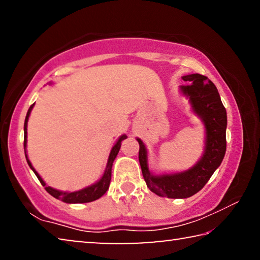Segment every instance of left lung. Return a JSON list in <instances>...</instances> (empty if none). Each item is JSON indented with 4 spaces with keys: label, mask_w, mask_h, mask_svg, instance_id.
<instances>
[{
    "label": "left lung",
    "mask_w": 260,
    "mask_h": 260,
    "mask_svg": "<svg viewBox=\"0 0 260 260\" xmlns=\"http://www.w3.org/2000/svg\"><path fill=\"white\" fill-rule=\"evenodd\" d=\"M182 80L189 85L179 90L189 100L192 112L205 128L204 151L200 160L189 170L177 173L153 174L149 170L148 151L143 141L139 142V161L147 187L152 192L167 199H187L199 192L221 164L226 153L227 113L214 83L202 74H188Z\"/></svg>",
    "instance_id": "8db88e82"
}]
</instances>
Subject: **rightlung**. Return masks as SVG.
I'll use <instances>...</instances> for the list:
<instances>
[{"instance_id": "add662e5", "label": "right lung", "mask_w": 260, "mask_h": 260, "mask_svg": "<svg viewBox=\"0 0 260 260\" xmlns=\"http://www.w3.org/2000/svg\"><path fill=\"white\" fill-rule=\"evenodd\" d=\"M34 107V104H32L28 109L27 114H26L25 118V124H24V150H25V157L26 160H27V164L30 167V170L33 171L37 175L39 181L41 182V184L45 187L46 190L50 193L51 196H54L55 199L63 201L64 203H69V204H77V203H89V202H93L99 200L100 197H102L105 192L108 191L109 186H110V181H111V170H112V165L113 161L116 159V157L119 152V149L121 147V141L127 139L126 134H122L119 139L117 140V142L114 143V146L112 147L111 151H110V155L108 158V162L107 166H105L104 173L99 181H96L95 183L90 184L86 188H82L80 190H76V191H61V190H57V189L52 188L50 186H47L46 182L43 181V179L40 177L37 171H35L34 167L32 166V162L29 161L28 157H27V150H26V147H27V121L29 118L30 111Z\"/></svg>"}]
</instances>
